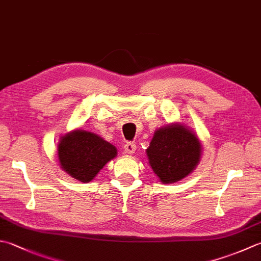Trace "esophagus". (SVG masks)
I'll return each instance as SVG.
<instances>
[{"label":"esophagus","mask_w":261,"mask_h":261,"mask_svg":"<svg viewBox=\"0 0 261 261\" xmlns=\"http://www.w3.org/2000/svg\"><path fill=\"white\" fill-rule=\"evenodd\" d=\"M136 149H137V147L135 144H132V142H126V144L124 145V151L126 152V154H129V155L135 154Z\"/></svg>","instance_id":"34e87169"}]
</instances>
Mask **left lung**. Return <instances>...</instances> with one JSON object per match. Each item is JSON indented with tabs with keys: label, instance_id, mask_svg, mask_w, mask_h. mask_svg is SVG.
Instances as JSON below:
<instances>
[{
	"label": "left lung",
	"instance_id": "obj_1",
	"mask_svg": "<svg viewBox=\"0 0 261 261\" xmlns=\"http://www.w3.org/2000/svg\"><path fill=\"white\" fill-rule=\"evenodd\" d=\"M146 154L158 180L170 185L195 171L200 163L202 145L195 131L174 122L158 127Z\"/></svg>",
	"mask_w": 261,
	"mask_h": 261
}]
</instances>
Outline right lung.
<instances>
[{"mask_svg": "<svg viewBox=\"0 0 261 261\" xmlns=\"http://www.w3.org/2000/svg\"><path fill=\"white\" fill-rule=\"evenodd\" d=\"M117 155L116 147L98 135L75 129L60 138L58 158L60 166L71 177L88 183L107 163Z\"/></svg>", "mask_w": 261, "mask_h": 261, "instance_id": "right-lung-1", "label": "right lung"}]
</instances>
